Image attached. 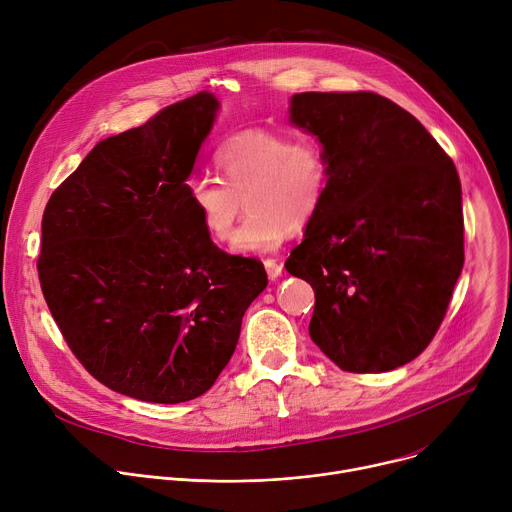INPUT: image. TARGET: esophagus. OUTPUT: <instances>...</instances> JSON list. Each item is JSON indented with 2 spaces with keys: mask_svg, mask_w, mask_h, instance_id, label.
<instances>
[{
  "mask_svg": "<svg viewBox=\"0 0 512 512\" xmlns=\"http://www.w3.org/2000/svg\"><path fill=\"white\" fill-rule=\"evenodd\" d=\"M264 268H266V274L270 280H274L282 274V262H278V260H272V258L264 260Z\"/></svg>",
  "mask_w": 512,
  "mask_h": 512,
  "instance_id": "34e87169",
  "label": "esophagus"
}]
</instances>
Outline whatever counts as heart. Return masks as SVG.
<instances>
[{"mask_svg":"<svg viewBox=\"0 0 512 512\" xmlns=\"http://www.w3.org/2000/svg\"><path fill=\"white\" fill-rule=\"evenodd\" d=\"M213 164L219 181L191 179L187 201L207 238L217 244L232 240L246 203L250 213L234 240L238 254L272 252L289 230H307L329 193V156L309 138L246 130L215 150Z\"/></svg>","mask_w":512,"mask_h":512,"instance_id":"obj_1","label":"heart"}]
</instances>
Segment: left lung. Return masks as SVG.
Wrapping results in <instances>:
<instances>
[{
    "instance_id": "obj_1",
    "label": "left lung",
    "mask_w": 512,
    "mask_h": 512,
    "mask_svg": "<svg viewBox=\"0 0 512 512\" xmlns=\"http://www.w3.org/2000/svg\"><path fill=\"white\" fill-rule=\"evenodd\" d=\"M329 156L325 205L287 270L315 291L309 335L346 372H388L437 333L464 266L456 164L409 111L368 93H295Z\"/></svg>"
}]
</instances>
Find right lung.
Here are the masks:
<instances>
[{"mask_svg": "<svg viewBox=\"0 0 512 512\" xmlns=\"http://www.w3.org/2000/svg\"><path fill=\"white\" fill-rule=\"evenodd\" d=\"M217 109L201 91L101 140L44 209L46 305L87 372L138 401L207 392L268 285L262 262L219 250L187 201Z\"/></svg>", "mask_w": 512, "mask_h": 512, "instance_id": "1", "label": "right lung"}]
</instances>
